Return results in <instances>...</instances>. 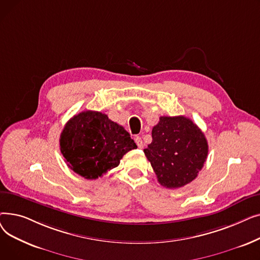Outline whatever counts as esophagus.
Instances as JSON below:
<instances>
[{
  "label": "esophagus",
  "mask_w": 260,
  "mask_h": 260,
  "mask_svg": "<svg viewBox=\"0 0 260 260\" xmlns=\"http://www.w3.org/2000/svg\"><path fill=\"white\" fill-rule=\"evenodd\" d=\"M135 142L137 143L138 147H140V148H142V147H143V141H142L141 137H139V136H137V137L135 138Z\"/></svg>",
  "instance_id": "obj_1"
}]
</instances>
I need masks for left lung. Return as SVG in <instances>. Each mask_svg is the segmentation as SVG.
<instances>
[{
	"mask_svg": "<svg viewBox=\"0 0 260 260\" xmlns=\"http://www.w3.org/2000/svg\"><path fill=\"white\" fill-rule=\"evenodd\" d=\"M144 154L161 185L178 188L192 182L207 160L209 145L195 123L184 117H160Z\"/></svg>",
	"mask_w": 260,
	"mask_h": 260,
	"instance_id": "8db88e82",
	"label": "left lung"
}]
</instances>
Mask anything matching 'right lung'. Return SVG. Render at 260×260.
<instances>
[{
  "label": "right lung",
  "mask_w": 260,
  "mask_h": 260,
  "mask_svg": "<svg viewBox=\"0 0 260 260\" xmlns=\"http://www.w3.org/2000/svg\"><path fill=\"white\" fill-rule=\"evenodd\" d=\"M137 148L131 135L105 114L81 112L68 121L60 137L65 162L85 179H97Z\"/></svg>",
  "instance_id": "add662e5"
}]
</instances>
